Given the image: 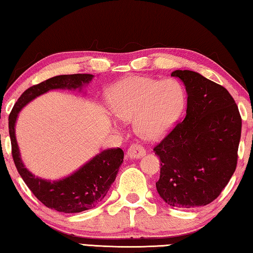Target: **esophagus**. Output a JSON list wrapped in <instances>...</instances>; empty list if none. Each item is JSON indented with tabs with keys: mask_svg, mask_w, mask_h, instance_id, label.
Wrapping results in <instances>:
<instances>
[{
	"mask_svg": "<svg viewBox=\"0 0 253 253\" xmlns=\"http://www.w3.org/2000/svg\"><path fill=\"white\" fill-rule=\"evenodd\" d=\"M145 154V148L138 144H131L130 147L128 148L127 155L130 158H139Z\"/></svg>",
	"mask_w": 253,
	"mask_h": 253,
	"instance_id": "esophagus-1",
	"label": "esophagus"
}]
</instances>
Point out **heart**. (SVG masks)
Segmentation results:
<instances>
[{
    "mask_svg": "<svg viewBox=\"0 0 253 253\" xmlns=\"http://www.w3.org/2000/svg\"><path fill=\"white\" fill-rule=\"evenodd\" d=\"M185 95L175 79L127 77L115 84L109 108L119 121H134L136 134L156 140L168 132L181 115Z\"/></svg>",
    "mask_w": 253,
    "mask_h": 253,
    "instance_id": "b5f03b06",
    "label": "heart"
}]
</instances>
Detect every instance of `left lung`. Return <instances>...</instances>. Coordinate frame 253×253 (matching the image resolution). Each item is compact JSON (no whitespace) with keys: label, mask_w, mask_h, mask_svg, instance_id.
Returning a JSON list of instances; mask_svg holds the SVG:
<instances>
[{"label":"left lung","mask_w":253,"mask_h":253,"mask_svg":"<svg viewBox=\"0 0 253 253\" xmlns=\"http://www.w3.org/2000/svg\"><path fill=\"white\" fill-rule=\"evenodd\" d=\"M187 92V108L155 147L161 160L156 188L170 207L194 209L213 202L238 163L242 119L223 85L191 70H175Z\"/></svg>","instance_id":"8db88e82"}]
</instances>
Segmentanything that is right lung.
<instances>
[{"mask_svg": "<svg viewBox=\"0 0 253 253\" xmlns=\"http://www.w3.org/2000/svg\"><path fill=\"white\" fill-rule=\"evenodd\" d=\"M92 77V75L87 74L62 75L34 84L21 95L8 116L12 157L16 169L34 196L46 208L58 212L79 213L99 204L116 178L119 166L124 161L123 149L119 147L106 149L70 176L59 181H46L34 176L24 168L15 139V121L22 107L36 97L51 89L81 88L84 84H88Z\"/></svg>", "mask_w": 253, "mask_h": 253, "instance_id": "right-lung-1", "label": "right lung"}]
</instances>
